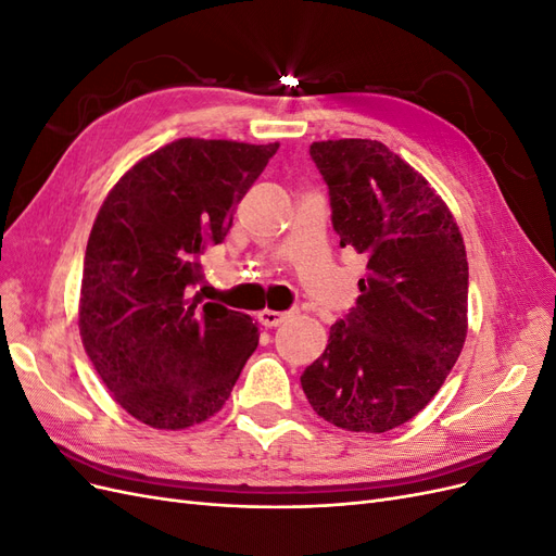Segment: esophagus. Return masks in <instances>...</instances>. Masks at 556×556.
Segmentation results:
<instances>
[{
  "label": "esophagus",
  "instance_id": "1",
  "mask_svg": "<svg viewBox=\"0 0 556 556\" xmlns=\"http://www.w3.org/2000/svg\"><path fill=\"white\" fill-rule=\"evenodd\" d=\"M257 319L266 327V329H274L278 325H282L285 319H288V313H280V311H271V308H264L257 313Z\"/></svg>",
  "mask_w": 556,
  "mask_h": 556
}]
</instances>
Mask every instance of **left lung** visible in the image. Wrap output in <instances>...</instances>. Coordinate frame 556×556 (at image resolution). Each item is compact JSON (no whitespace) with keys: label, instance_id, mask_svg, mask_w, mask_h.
<instances>
[{"label":"left lung","instance_id":"left-lung-1","mask_svg":"<svg viewBox=\"0 0 556 556\" xmlns=\"http://www.w3.org/2000/svg\"><path fill=\"white\" fill-rule=\"evenodd\" d=\"M331 223L364 255L357 306L301 376L313 410L345 431L406 425L441 390L468 331V262L441 194L371 139L315 141Z\"/></svg>","mask_w":556,"mask_h":556}]
</instances>
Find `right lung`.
<instances>
[{"instance_id": "obj_1", "label": "right lung", "mask_w": 556, "mask_h": 556, "mask_svg": "<svg viewBox=\"0 0 556 556\" xmlns=\"http://www.w3.org/2000/svg\"><path fill=\"white\" fill-rule=\"evenodd\" d=\"M280 143L178 139L146 155L99 208L83 262L78 329L99 378L134 419L166 431L225 406L257 323L197 306L201 252L223 243Z\"/></svg>"}]
</instances>
